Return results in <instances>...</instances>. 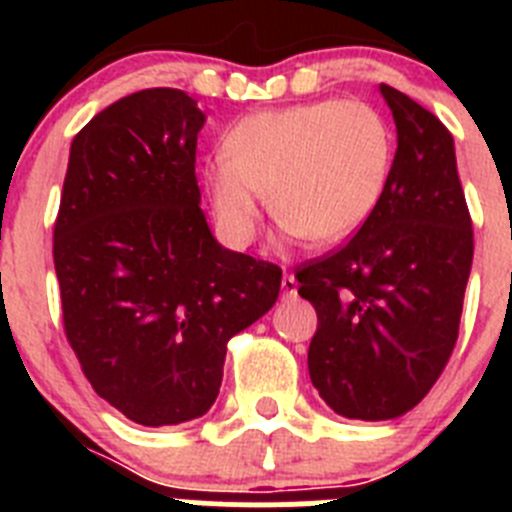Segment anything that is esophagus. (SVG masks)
I'll return each instance as SVG.
<instances>
[{
  "label": "esophagus",
  "mask_w": 512,
  "mask_h": 512,
  "mask_svg": "<svg viewBox=\"0 0 512 512\" xmlns=\"http://www.w3.org/2000/svg\"><path fill=\"white\" fill-rule=\"evenodd\" d=\"M282 292L287 297H295L297 295V279H295V274H284V277H282Z\"/></svg>",
  "instance_id": "obj_1"
}]
</instances>
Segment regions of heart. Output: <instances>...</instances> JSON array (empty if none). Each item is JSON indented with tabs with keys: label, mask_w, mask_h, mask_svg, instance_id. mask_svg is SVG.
Here are the masks:
<instances>
[{
	"label": "heart",
	"mask_w": 512,
	"mask_h": 512,
	"mask_svg": "<svg viewBox=\"0 0 512 512\" xmlns=\"http://www.w3.org/2000/svg\"><path fill=\"white\" fill-rule=\"evenodd\" d=\"M392 156V130L372 104L320 99L243 117L202 174L217 228L233 246L253 241L266 192L289 233L330 246L377 210Z\"/></svg>",
	"instance_id": "b5f03b06"
}]
</instances>
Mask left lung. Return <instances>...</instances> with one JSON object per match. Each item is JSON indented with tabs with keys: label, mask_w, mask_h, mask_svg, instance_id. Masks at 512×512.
I'll list each match as a JSON object with an SVG mask.
<instances>
[{
	"label": "left lung",
	"mask_w": 512,
	"mask_h": 512,
	"mask_svg": "<svg viewBox=\"0 0 512 512\" xmlns=\"http://www.w3.org/2000/svg\"><path fill=\"white\" fill-rule=\"evenodd\" d=\"M379 92L397 128L382 200L346 246L297 271L318 312L310 379L351 420L400 418L428 395L459 336L474 256L454 138L408 94Z\"/></svg>",
	"instance_id": "8db88e82"
}]
</instances>
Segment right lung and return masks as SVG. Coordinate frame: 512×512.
Masks as SVG:
<instances>
[{"mask_svg":"<svg viewBox=\"0 0 512 512\" xmlns=\"http://www.w3.org/2000/svg\"><path fill=\"white\" fill-rule=\"evenodd\" d=\"M205 112L143 89L71 143L53 264L63 328L94 392L138 425L212 408L228 341L274 307L282 269L217 243L194 174Z\"/></svg>","mask_w":512,"mask_h":512,"instance_id":"right-lung-1","label":"right lung"}]
</instances>
